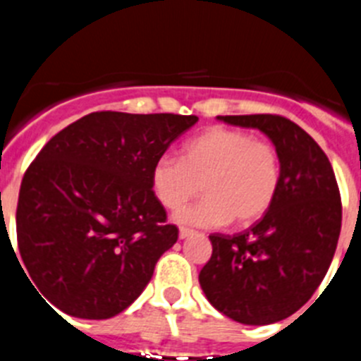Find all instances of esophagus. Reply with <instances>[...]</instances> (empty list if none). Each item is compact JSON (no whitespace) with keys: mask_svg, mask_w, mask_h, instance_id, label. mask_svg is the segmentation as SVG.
Listing matches in <instances>:
<instances>
[{"mask_svg":"<svg viewBox=\"0 0 361 361\" xmlns=\"http://www.w3.org/2000/svg\"><path fill=\"white\" fill-rule=\"evenodd\" d=\"M192 233H194V230L185 228V226H181V228H180V239H185V237L192 235Z\"/></svg>","mask_w":361,"mask_h":361,"instance_id":"esophagus-1","label":"esophagus"}]
</instances>
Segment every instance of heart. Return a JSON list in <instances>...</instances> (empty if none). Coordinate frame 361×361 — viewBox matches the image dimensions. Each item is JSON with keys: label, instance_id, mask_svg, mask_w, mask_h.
<instances>
[{"label": "heart", "instance_id": "1", "mask_svg": "<svg viewBox=\"0 0 361 361\" xmlns=\"http://www.w3.org/2000/svg\"><path fill=\"white\" fill-rule=\"evenodd\" d=\"M152 192L167 210L181 209L200 190L204 197L176 214L194 226H239L261 219L281 185V157L271 142L250 133L210 128L188 140L181 160L160 157L151 171Z\"/></svg>", "mask_w": 361, "mask_h": 361}]
</instances>
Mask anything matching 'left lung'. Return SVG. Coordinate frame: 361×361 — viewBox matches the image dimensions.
Wrapping results in <instances>:
<instances>
[{"mask_svg": "<svg viewBox=\"0 0 361 361\" xmlns=\"http://www.w3.org/2000/svg\"><path fill=\"white\" fill-rule=\"evenodd\" d=\"M264 133L281 157V185L261 221L235 235L212 233L200 271L209 302L246 326L291 317L326 277L342 228V201L320 145L279 115L217 116Z\"/></svg>", "mask_w": 361, "mask_h": 361, "instance_id": "obj_1", "label": "left lung"}]
</instances>
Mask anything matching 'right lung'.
Wrapping results in <instances>:
<instances>
[{
  "label": "right lung",
  "mask_w": 361,
  "mask_h": 361,
  "mask_svg": "<svg viewBox=\"0 0 361 361\" xmlns=\"http://www.w3.org/2000/svg\"><path fill=\"white\" fill-rule=\"evenodd\" d=\"M194 115L97 111L41 149L23 176L18 246L37 293L63 313H122L178 241L151 171Z\"/></svg>",
  "instance_id": "obj_1"
}]
</instances>
